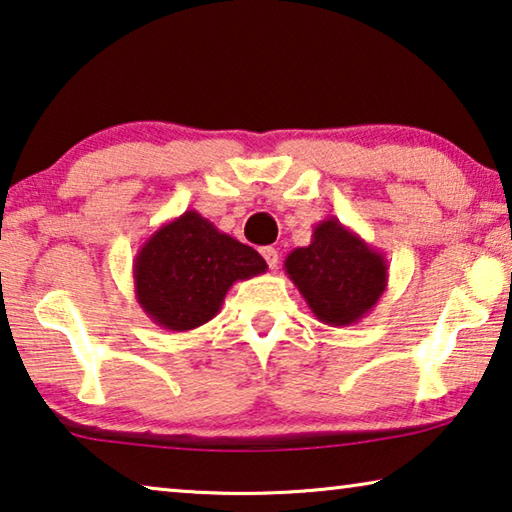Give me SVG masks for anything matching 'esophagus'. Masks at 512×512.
I'll use <instances>...</instances> for the list:
<instances>
[{
	"label": "esophagus",
	"mask_w": 512,
	"mask_h": 512,
	"mask_svg": "<svg viewBox=\"0 0 512 512\" xmlns=\"http://www.w3.org/2000/svg\"><path fill=\"white\" fill-rule=\"evenodd\" d=\"M262 257L266 259V264H269V269H278L280 255H278V250H275L273 246H266V248H262Z\"/></svg>",
	"instance_id": "1"
}]
</instances>
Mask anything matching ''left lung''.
<instances>
[{"mask_svg": "<svg viewBox=\"0 0 512 512\" xmlns=\"http://www.w3.org/2000/svg\"><path fill=\"white\" fill-rule=\"evenodd\" d=\"M285 273L326 326H353L387 289V259L335 216L314 227L310 246L294 248Z\"/></svg>", "mask_w": 512, "mask_h": 512, "instance_id": "8db88e82", "label": "left lung"}]
</instances>
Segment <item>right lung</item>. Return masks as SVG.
<instances>
[{"label":"right lung","mask_w":512,"mask_h":512,"mask_svg":"<svg viewBox=\"0 0 512 512\" xmlns=\"http://www.w3.org/2000/svg\"><path fill=\"white\" fill-rule=\"evenodd\" d=\"M266 269L255 248L189 209L143 243L132 271L136 300L150 321L186 332L214 319L234 282Z\"/></svg>","instance_id":"right-lung-1"}]
</instances>
